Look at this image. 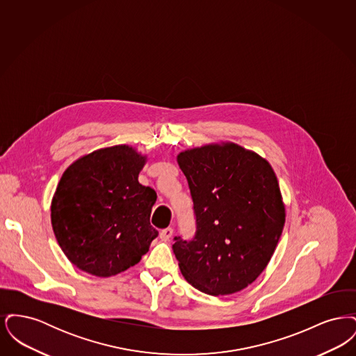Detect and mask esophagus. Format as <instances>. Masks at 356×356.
<instances>
[{"mask_svg": "<svg viewBox=\"0 0 356 356\" xmlns=\"http://www.w3.org/2000/svg\"><path fill=\"white\" fill-rule=\"evenodd\" d=\"M173 235V229L168 227V228H165V229H161V232H160V237H161V240H164V241H168L170 237Z\"/></svg>", "mask_w": 356, "mask_h": 356, "instance_id": "obj_1", "label": "esophagus"}]
</instances>
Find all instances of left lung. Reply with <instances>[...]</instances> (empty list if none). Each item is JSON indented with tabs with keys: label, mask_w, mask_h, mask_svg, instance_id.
Returning a JSON list of instances; mask_svg holds the SVG:
<instances>
[{
	"label": "left lung",
	"mask_w": 356,
	"mask_h": 356,
	"mask_svg": "<svg viewBox=\"0 0 356 356\" xmlns=\"http://www.w3.org/2000/svg\"><path fill=\"white\" fill-rule=\"evenodd\" d=\"M196 234L172 245L186 282L204 293H235L264 271L282 236L286 208L276 175L257 153L234 143L177 154Z\"/></svg>",
	"instance_id": "1"
}]
</instances>
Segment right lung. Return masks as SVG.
Returning a JSON list of instances; mask_svg holds the SVG:
<instances>
[{
    "label": "right lung",
    "mask_w": 356,
    "mask_h": 356,
    "mask_svg": "<svg viewBox=\"0 0 356 356\" xmlns=\"http://www.w3.org/2000/svg\"><path fill=\"white\" fill-rule=\"evenodd\" d=\"M145 156L116 145L89 153L64 172L51 200L53 232L81 271L108 277L147 254L159 232L149 222L157 195L138 183Z\"/></svg>",
    "instance_id": "add662e5"
}]
</instances>
